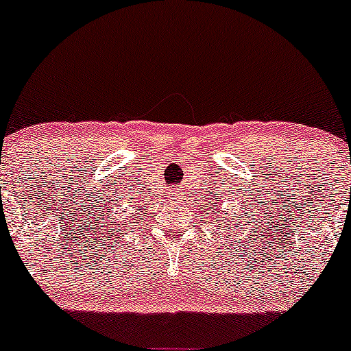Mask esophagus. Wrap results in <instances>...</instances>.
<instances>
[{
    "mask_svg": "<svg viewBox=\"0 0 351 351\" xmlns=\"http://www.w3.org/2000/svg\"><path fill=\"white\" fill-rule=\"evenodd\" d=\"M171 196H172V199H179V196H180V194L179 193H177V191H174V193H171Z\"/></svg>",
    "mask_w": 351,
    "mask_h": 351,
    "instance_id": "1",
    "label": "esophagus"
}]
</instances>
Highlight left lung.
Masks as SVG:
<instances>
[{
    "mask_svg": "<svg viewBox=\"0 0 351 351\" xmlns=\"http://www.w3.org/2000/svg\"><path fill=\"white\" fill-rule=\"evenodd\" d=\"M225 216H228V213H225ZM221 221H223V219H221Z\"/></svg>",
    "mask_w": 351,
    "mask_h": 351,
    "instance_id": "8db88e82",
    "label": "left lung"
}]
</instances>
